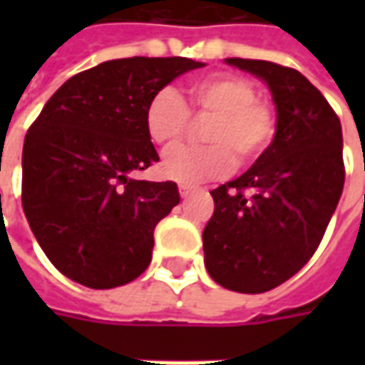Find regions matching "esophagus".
<instances>
[{
    "instance_id": "1",
    "label": "esophagus",
    "mask_w": 365,
    "mask_h": 365,
    "mask_svg": "<svg viewBox=\"0 0 365 365\" xmlns=\"http://www.w3.org/2000/svg\"><path fill=\"white\" fill-rule=\"evenodd\" d=\"M195 187H190V185H178V192H180V197H182V199H187V197H189V195H192V192H195Z\"/></svg>"
}]
</instances>
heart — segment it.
I'll list each match as a JSON object with an SVG mask.
<instances>
[{
    "label": "heart",
    "instance_id": "obj_1",
    "mask_svg": "<svg viewBox=\"0 0 365 365\" xmlns=\"http://www.w3.org/2000/svg\"><path fill=\"white\" fill-rule=\"evenodd\" d=\"M187 101L173 89L150 97L144 113L148 138L162 150L173 148L185 135L192 113L211 115L205 123V146H178L162 158V175L182 185L221 178L232 173L235 156L250 164L270 148L278 132V113L272 101L258 97L252 81L219 73L195 81Z\"/></svg>",
    "mask_w": 365,
    "mask_h": 365
}]
</instances>
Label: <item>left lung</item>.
Instances as JSON below:
<instances>
[{
    "mask_svg": "<svg viewBox=\"0 0 365 365\" xmlns=\"http://www.w3.org/2000/svg\"><path fill=\"white\" fill-rule=\"evenodd\" d=\"M227 63L268 83L278 132L247 173L211 190L205 266L221 287L258 294L287 282L321 244L344 190V135L333 107L299 71L270 61Z\"/></svg>",
    "mask_w": 365,
    "mask_h": 365,
    "instance_id": "1",
    "label": "left lung"
}]
</instances>
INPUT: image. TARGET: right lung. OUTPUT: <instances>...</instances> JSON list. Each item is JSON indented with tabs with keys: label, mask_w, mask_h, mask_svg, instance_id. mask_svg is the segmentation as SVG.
<instances>
[{
	"label": "right lung",
	"mask_w": 365,
	"mask_h": 365,
	"mask_svg": "<svg viewBox=\"0 0 365 365\" xmlns=\"http://www.w3.org/2000/svg\"><path fill=\"white\" fill-rule=\"evenodd\" d=\"M182 56H132L71 77L26 133L21 207L58 272L89 288L135 280L152 259L154 227L180 195L176 182L133 180L158 162L144 113L150 97L199 68Z\"/></svg>",
	"instance_id": "right-lung-1"
}]
</instances>
